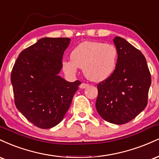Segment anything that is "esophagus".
<instances>
[{"label": "esophagus", "instance_id": "34e87169", "mask_svg": "<svg viewBox=\"0 0 159 159\" xmlns=\"http://www.w3.org/2000/svg\"><path fill=\"white\" fill-rule=\"evenodd\" d=\"M89 84H87V83H81L80 84V89H85V88H87V87H89Z\"/></svg>", "mask_w": 159, "mask_h": 159}]
</instances>
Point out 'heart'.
<instances>
[{
	"instance_id": "1",
	"label": "heart",
	"mask_w": 159,
	"mask_h": 159,
	"mask_svg": "<svg viewBox=\"0 0 159 159\" xmlns=\"http://www.w3.org/2000/svg\"><path fill=\"white\" fill-rule=\"evenodd\" d=\"M70 59L62 62L65 74L74 76L78 68H83L88 79L98 83L112 74L117 64V51L113 44L109 43L83 42L73 49Z\"/></svg>"
}]
</instances>
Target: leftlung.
<instances>
[{
    "label": "left lung",
    "instance_id": "1",
    "mask_svg": "<svg viewBox=\"0 0 159 159\" xmlns=\"http://www.w3.org/2000/svg\"><path fill=\"white\" fill-rule=\"evenodd\" d=\"M117 51L115 70L98 85L96 109L108 122H129L146 108L151 75L142 53L121 37L113 39Z\"/></svg>",
    "mask_w": 159,
    "mask_h": 159
}]
</instances>
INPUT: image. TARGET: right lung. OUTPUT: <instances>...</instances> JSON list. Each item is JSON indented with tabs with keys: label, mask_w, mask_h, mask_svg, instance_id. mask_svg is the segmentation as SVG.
Segmentation results:
<instances>
[{
	"label": "right lung",
	"mask_w": 159,
	"mask_h": 159,
	"mask_svg": "<svg viewBox=\"0 0 159 159\" xmlns=\"http://www.w3.org/2000/svg\"><path fill=\"white\" fill-rule=\"evenodd\" d=\"M70 39L43 38L20 52L11 73L15 104L30 122L41 129L64 118L78 86L59 76Z\"/></svg>",
	"instance_id": "right-lung-1"
}]
</instances>
